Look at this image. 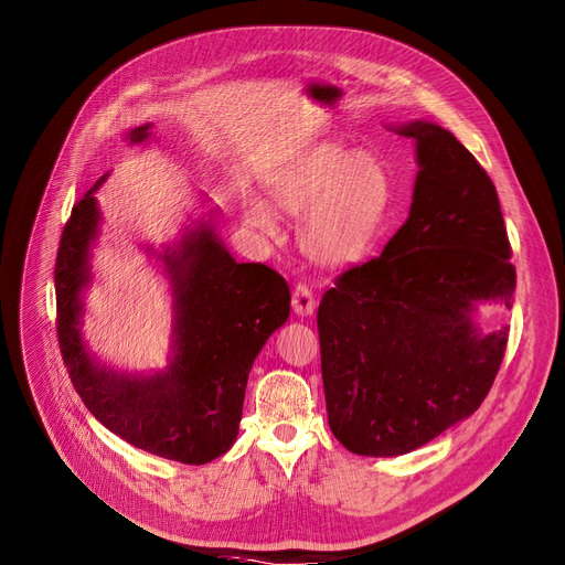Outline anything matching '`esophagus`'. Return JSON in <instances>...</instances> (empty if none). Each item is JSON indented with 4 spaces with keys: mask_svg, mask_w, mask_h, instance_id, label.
<instances>
[{
    "mask_svg": "<svg viewBox=\"0 0 565 565\" xmlns=\"http://www.w3.org/2000/svg\"><path fill=\"white\" fill-rule=\"evenodd\" d=\"M315 306L317 303H315L312 289L308 285H303V282H298L294 287V291H291V308H294V312L301 315V317H308V315L315 312Z\"/></svg>",
    "mask_w": 565,
    "mask_h": 565,
    "instance_id": "esophagus-1",
    "label": "esophagus"
}]
</instances>
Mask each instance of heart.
<instances>
[{
	"instance_id": "obj_1",
	"label": "heart",
	"mask_w": 565,
	"mask_h": 565,
	"mask_svg": "<svg viewBox=\"0 0 565 565\" xmlns=\"http://www.w3.org/2000/svg\"><path fill=\"white\" fill-rule=\"evenodd\" d=\"M276 210L301 216L298 242L321 267H347L370 250L392 201V178L372 152L317 143L298 152L267 182ZM246 221L274 235L271 210L253 201Z\"/></svg>"
}]
</instances>
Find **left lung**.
<instances>
[{"label":"left lung","instance_id":"1","mask_svg":"<svg viewBox=\"0 0 565 565\" xmlns=\"http://www.w3.org/2000/svg\"><path fill=\"white\" fill-rule=\"evenodd\" d=\"M399 131L417 141L411 216L379 257L335 278L317 312L328 424L360 456L408 454L481 406L509 330L479 335L472 310L511 308L515 291L483 166L440 125Z\"/></svg>","mask_w":565,"mask_h":565}]
</instances>
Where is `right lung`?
<instances>
[{
  "label": "right lung",
  "instance_id": "add662e5",
  "mask_svg": "<svg viewBox=\"0 0 565 565\" xmlns=\"http://www.w3.org/2000/svg\"><path fill=\"white\" fill-rule=\"evenodd\" d=\"M146 137L148 125L129 135L131 143ZM103 180L75 203L56 253L63 364L84 406L116 436L154 456L203 466L237 440L253 360L289 317L287 280L267 264H237L203 223L161 255L178 312V353L169 372L129 379L95 367L79 335V294L99 221L93 191Z\"/></svg>",
  "mask_w": 565,
  "mask_h": 565
}]
</instances>
